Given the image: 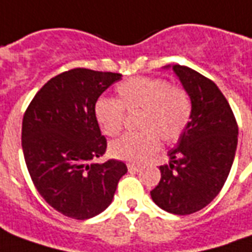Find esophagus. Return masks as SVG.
Returning <instances> with one entry per match:
<instances>
[{"instance_id":"esophagus-1","label":"esophagus","mask_w":252,"mask_h":252,"mask_svg":"<svg viewBox=\"0 0 252 252\" xmlns=\"http://www.w3.org/2000/svg\"><path fill=\"white\" fill-rule=\"evenodd\" d=\"M128 170H129L131 173H139V171L142 170V166H137V164L129 163L128 164Z\"/></svg>"}]
</instances>
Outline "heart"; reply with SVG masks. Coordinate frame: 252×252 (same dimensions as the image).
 <instances>
[{"instance_id":"heart-1","label":"heart","mask_w":252,"mask_h":252,"mask_svg":"<svg viewBox=\"0 0 252 252\" xmlns=\"http://www.w3.org/2000/svg\"><path fill=\"white\" fill-rule=\"evenodd\" d=\"M117 99L101 97L94 105V117L106 136L119 135L126 113L139 112L135 133H126L110 143L116 159L140 163L158 151L159 139L173 143L184 133L191 115V102L185 89L169 85L162 78L135 77L116 88Z\"/></svg>"}]
</instances>
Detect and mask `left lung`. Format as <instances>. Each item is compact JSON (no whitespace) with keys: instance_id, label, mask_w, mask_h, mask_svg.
Instances as JSON below:
<instances>
[{"instance_id":"8db88e82","label":"left lung","mask_w":252,"mask_h":252,"mask_svg":"<svg viewBox=\"0 0 252 252\" xmlns=\"http://www.w3.org/2000/svg\"><path fill=\"white\" fill-rule=\"evenodd\" d=\"M173 68L189 94V124L160 166V181L153 201L173 215H190L211 204L225 184L238 147V124L216 83L193 68Z\"/></svg>"}]
</instances>
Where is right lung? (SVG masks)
<instances>
[{
    "label": "right lung",
    "instance_id": "obj_1",
    "mask_svg": "<svg viewBox=\"0 0 252 252\" xmlns=\"http://www.w3.org/2000/svg\"><path fill=\"white\" fill-rule=\"evenodd\" d=\"M117 72L72 68L36 93L23 119L21 146L39 194L55 211L77 220L104 212L126 173L124 162L97 163L106 150L94 105Z\"/></svg>",
    "mask_w": 252,
    "mask_h": 252
}]
</instances>
